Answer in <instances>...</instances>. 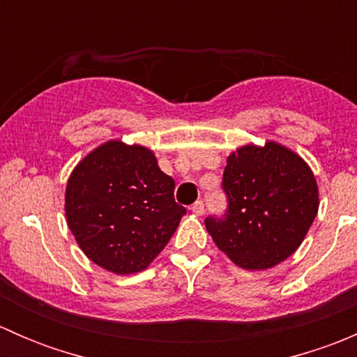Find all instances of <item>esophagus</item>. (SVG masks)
Instances as JSON below:
<instances>
[{"instance_id":"1","label":"esophagus","mask_w":357,"mask_h":357,"mask_svg":"<svg viewBox=\"0 0 357 357\" xmlns=\"http://www.w3.org/2000/svg\"><path fill=\"white\" fill-rule=\"evenodd\" d=\"M204 211H205V208H204V202H202V200L195 202V204L192 205V212L195 215H202V214H204Z\"/></svg>"}]
</instances>
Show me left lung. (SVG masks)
<instances>
[{
  "instance_id": "left-lung-1",
  "label": "left lung",
  "mask_w": 357,
  "mask_h": 357,
  "mask_svg": "<svg viewBox=\"0 0 357 357\" xmlns=\"http://www.w3.org/2000/svg\"><path fill=\"white\" fill-rule=\"evenodd\" d=\"M225 215L205 219L219 250L243 269H269L290 257L319 207L309 165L280 143L245 145L228 157L222 174Z\"/></svg>"
}]
</instances>
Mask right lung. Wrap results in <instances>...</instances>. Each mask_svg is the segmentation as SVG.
Listing matches in <instances>:
<instances>
[{
	"mask_svg": "<svg viewBox=\"0 0 357 357\" xmlns=\"http://www.w3.org/2000/svg\"><path fill=\"white\" fill-rule=\"evenodd\" d=\"M186 208L152 150L112 139L75 165L66 190L67 225L81 250L115 275L149 268Z\"/></svg>",
	"mask_w": 357,
	"mask_h": 357,
	"instance_id": "right-lung-1",
	"label": "right lung"
}]
</instances>
